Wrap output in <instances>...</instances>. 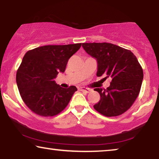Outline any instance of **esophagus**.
Segmentation results:
<instances>
[{
	"label": "esophagus",
	"mask_w": 159,
	"mask_h": 159,
	"mask_svg": "<svg viewBox=\"0 0 159 159\" xmlns=\"http://www.w3.org/2000/svg\"><path fill=\"white\" fill-rule=\"evenodd\" d=\"M79 90L83 91V92H84V93H88L90 91V89L87 88H84V87H81V88H79Z\"/></svg>",
	"instance_id": "1"
}]
</instances>
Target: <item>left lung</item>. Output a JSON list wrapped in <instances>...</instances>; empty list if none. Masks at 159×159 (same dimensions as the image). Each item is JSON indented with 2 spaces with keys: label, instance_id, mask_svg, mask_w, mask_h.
<instances>
[{
  "label": "left lung",
  "instance_id": "8db88e82",
  "mask_svg": "<svg viewBox=\"0 0 159 159\" xmlns=\"http://www.w3.org/2000/svg\"><path fill=\"white\" fill-rule=\"evenodd\" d=\"M82 47L97 59L98 77L106 75V79H111L108 88L94 89L101 98L93 107L108 117L124 114L135 101L142 85L143 71L136 56L112 43H82Z\"/></svg>",
  "mask_w": 159,
  "mask_h": 159
}]
</instances>
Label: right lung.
<instances>
[{"label": "right lung", "instance_id": "add662e5", "mask_svg": "<svg viewBox=\"0 0 159 159\" xmlns=\"http://www.w3.org/2000/svg\"><path fill=\"white\" fill-rule=\"evenodd\" d=\"M82 43L44 45L30 50L16 71V84L26 106L41 116H53L64 110L75 91V86L63 88L53 79L64 72L67 62Z\"/></svg>", "mask_w": 159, "mask_h": 159}]
</instances>
